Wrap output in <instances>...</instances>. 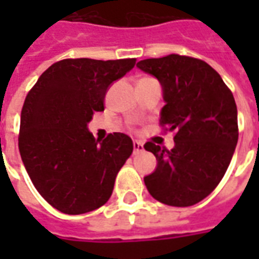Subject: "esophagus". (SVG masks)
<instances>
[{
    "instance_id": "esophagus-1",
    "label": "esophagus",
    "mask_w": 259,
    "mask_h": 259,
    "mask_svg": "<svg viewBox=\"0 0 259 259\" xmlns=\"http://www.w3.org/2000/svg\"><path fill=\"white\" fill-rule=\"evenodd\" d=\"M144 150V146L141 144L140 141H133V152L135 154H139V152H141Z\"/></svg>"
}]
</instances>
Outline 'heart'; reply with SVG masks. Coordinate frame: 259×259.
<instances>
[{"label":"heart","instance_id":"heart-1","mask_svg":"<svg viewBox=\"0 0 259 259\" xmlns=\"http://www.w3.org/2000/svg\"><path fill=\"white\" fill-rule=\"evenodd\" d=\"M146 79H148V77H146ZM141 80H143V79H141Z\"/></svg>","mask_w":259,"mask_h":259}]
</instances>
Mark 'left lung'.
Masks as SVG:
<instances>
[{"label": "left lung", "instance_id": "1", "mask_svg": "<svg viewBox=\"0 0 259 259\" xmlns=\"http://www.w3.org/2000/svg\"><path fill=\"white\" fill-rule=\"evenodd\" d=\"M137 68L162 85L159 124L175 132V147L147 141L157 169L144 178L148 193L170 206L194 205L222 180L239 139L234 97L217 70L201 59L170 54L143 59Z\"/></svg>", "mask_w": 259, "mask_h": 259}]
</instances>
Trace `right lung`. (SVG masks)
I'll use <instances>...</instances> for the list:
<instances>
[{"mask_svg": "<svg viewBox=\"0 0 259 259\" xmlns=\"http://www.w3.org/2000/svg\"><path fill=\"white\" fill-rule=\"evenodd\" d=\"M135 65L136 58L62 59L27 93L20 115V157L37 191L58 211H94L112 194L133 141L123 133L98 141L87 123L104 111L108 87Z\"/></svg>", "mask_w": 259, "mask_h": 259, "instance_id": "obj_1", "label": "right lung"}]
</instances>
